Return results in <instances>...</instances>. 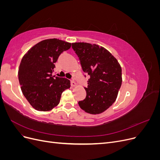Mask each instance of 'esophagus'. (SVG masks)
I'll list each match as a JSON object with an SVG mask.
<instances>
[{"mask_svg": "<svg viewBox=\"0 0 160 160\" xmlns=\"http://www.w3.org/2000/svg\"><path fill=\"white\" fill-rule=\"evenodd\" d=\"M71 87H75L77 85V83L75 82L74 79L71 80Z\"/></svg>", "mask_w": 160, "mask_h": 160, "instance_id": "34e87169", "label": "esophagus"}]
</instances>
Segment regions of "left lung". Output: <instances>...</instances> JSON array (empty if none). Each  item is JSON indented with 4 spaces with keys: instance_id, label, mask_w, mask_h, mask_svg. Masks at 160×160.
<instances>
[{
    "instance_id": "left-lung-1",
    "label": "left lung",
    "mask_w": 160,
    "mask_h": 160,
    "mask_svg": "<svg viewBox=\"0 0 160 160\" xmlns=\"http://www.w3.org/2000/svg\"><path fill=\"white\" fill-rule=\"evenodd\" d=\"M83 71L90 76L86 98L79 107L90 114H99L115 102L122 83V67L105 48L88 42L72 43Z\"/></svg>"
}]
</instances>
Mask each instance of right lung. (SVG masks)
Returning a JSON list of instances; mask_svg holds the SVG:
<instances>
[{"label": "right lung", "instance_id": "1", "mask_svg": "<svg viewBox=\"0 0 160 160\" xmlns=\"http://www.w3.org/2000/svg\"><path fill=\"white\" fill-rule=\"evenodd\" d=\"M71 43L57 38L39 42L23 56L18 69L22 94L33 108L40 111L52 109L60 102L61 94L70 88V81L54 77L55 63Z\"/></svg>", "mask_w": 160, "mask_h": 160}]
</instances>
